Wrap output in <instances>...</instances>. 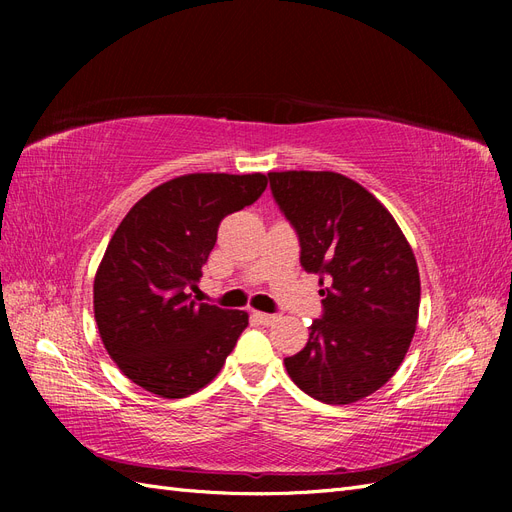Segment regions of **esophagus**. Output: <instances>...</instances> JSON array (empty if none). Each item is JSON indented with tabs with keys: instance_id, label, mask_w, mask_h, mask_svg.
<instances>
[{
	"instance_id": "1",
	"label": "esophagus",
	"mask_w": 512,
	"mask_h": 512,
	"mask_svg": "<svg viewBox=\"0 0 512 512\" xmlns=\"http://www.w3.org/2000/svg\"><path fill=\"white\" fill-rule=\"evenodd\" d=\"M252 318H254L256 322H260V324H273V322L277 320V316L265 314V312H252Z\"/></svg>"
}]
</instances>
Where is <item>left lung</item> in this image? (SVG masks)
<instances>
[{
  "label": "left lung",
  "instance_id": "obj_1",
  "mask_svg": "<svg viewBox=\"0 0 512 512\" xmlns=\"http://www.w3.org/2000/svg\"><path fill=\"white\" fill-rule=\"evenodd\" d=\"M299 237L301 267L320 275L322 316L284 365L303 393L352 404L393 378L414 337L418 267L404 232L363 185L329 170L269 173Z\"/></svg>",
  "mask_w": 512,
  "mask_h": 512
}]
</instances>
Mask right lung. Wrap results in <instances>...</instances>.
<instances>
[{"instance_id": "obj_1", "label": "right lung", "mask_w": 512, "mask_h": 512, "mask_svg": "<svg viewBox=\"0 0 512 512\" xmlns=\"http://www.w3.org/2000/svg\"><path fill=\"white\" fill-rule=\"evenodd\" d=\"M267 177L196 173L170 179L128 211L94 282L106 352L141 389L179 399L209 384L247 327V314L198 303V286L226 215L250 207Z\"/></svg>"}]
</instances>
